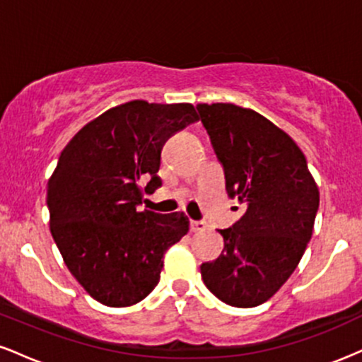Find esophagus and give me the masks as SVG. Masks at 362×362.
Here are the masks:
<instances>
[{"label": "esophagus", "instance_id": "34e87169", "mask_svg": "<svg viewBox=\"0 0 362 362\" xmlns=\"http://www.w3.org/2000/svg\"><path fill=\"white\" fill-rule=\"evenodd\" d=\"M206 223L204 221H190V231L192 233H199V231H204L206 230Z\"/></svg>", "mask_w": 362, "mask_h": 362}]
</instances>
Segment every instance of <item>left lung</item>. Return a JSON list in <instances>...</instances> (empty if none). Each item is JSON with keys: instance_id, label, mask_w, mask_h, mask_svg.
Segmentation results:
<instances>
[{"instance_id": "8db88e82", "label": "left lung", "mask_w": 362, "mask_h": 362, "mask_svg": "<svg viewBox=\"0 0 362 362\" xmlns=\"http://www.w3.org/2000/svg\"><path fill=\"white\" fill-rule=\"evenodd\" d=\"M201 120L224 167L226 190L245 214L219 230L224 248L201 265L223 303L252 308L271 300L300 264L313 233L318 185L288 132L235 103H199Z\"/></svg>"}]
</instances>
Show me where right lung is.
I'll return each mask as SVG.
<instances>
[{
    "mask_svg": "<svg viewBox=\"0 0 362 362\" xmlns=\"http://www.w3.org/2000/svg\"><path fill=\"white\" fill-rule=\"evenodd\" d=\"M197 120L192 103L131 100L90 120L62 149L47 182L49 228L69 272L102 305L144 300L165 253L189 231L184 213L139 204L161 187L163 144Z\"/></svg>",
    "mask_w": 362,
    "mask_h": 362,
    "instance_id": "1",
    "label": "right lung"
}]
</instances>
